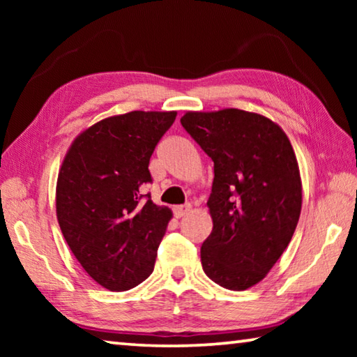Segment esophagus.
I'll return each mask as SVG.
<instances>
[{
	"mask_svg": "<svg viewBox=\"0 0 357 357\" xmlns=\"http://www.w3.org/2000/svg\"><path fill=\"white\" fill-rule=\"evenodd\" d=\"M190 208H192V206H190L189 203H185V204H179V206H174V208H173V213H174V215L178 217V219H181V217H184V215L189 214Z\"/></svg>",
	"mask_w": 357,
	"mask_h": 357,
	"instance_id": "1",
	"label": "esophagus"
}]
</instances>
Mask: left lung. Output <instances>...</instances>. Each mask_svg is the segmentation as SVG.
I'll use <instances>...</instances> for the list:
<instances>
[{
  "mask_svg": "<svg viewBox=\"0 0 357 357\" xmlns=\"http://www.w3.org/2000/svg\"><path fill=\"white\" fill-rule=\"evenodd\" d=\"M181 124L214 162L203 271L223 288H250L280 258L301 215L291 143L271 119L238 108L189 112Z\"/></svg>",
  "mask_w": 357,
  "mask_h": 357,
  "instance_id": "8db88e82",
  "label": "left lung"
}]
</instances>
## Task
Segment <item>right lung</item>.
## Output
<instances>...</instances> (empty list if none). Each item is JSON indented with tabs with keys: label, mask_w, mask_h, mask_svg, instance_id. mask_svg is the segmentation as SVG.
I'll return each instance as SVG.
<instances>
[{
	"label": "right lung",
	"mask_w": 357,
	"mask_h": 357,
	"mask_svg": "<svg viewBox=\"0 0 357 357\" xmlns=\"http://www.w3.org/2000/svg\"><path fill=\"white\" fill-rule=\"evenodd\" d=\"M176 112H130L82 132L64 157L56 215L66 243L93 280L110 291L153 273L172 211L143 195L157 143Z\"/></svg>",
	"instance_id": "1"
}]
</instances>
